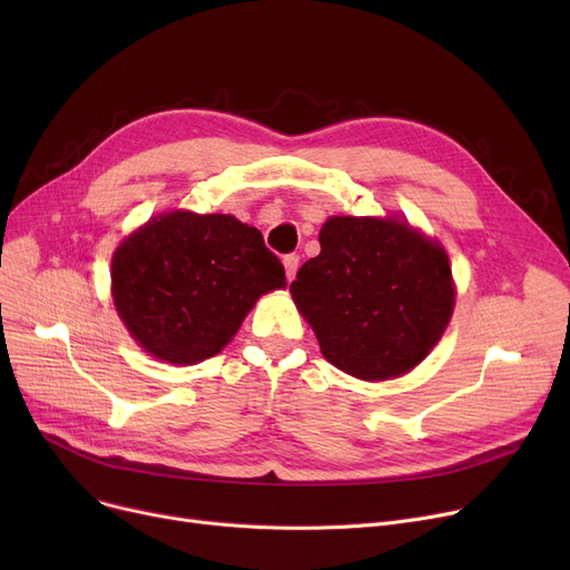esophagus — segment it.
<instances>
[{
	"mask_svg": "<svg viewBox=\"0 0 570 570\" xmlns=\"http://www.w3.org/2000/svg\"><path fill=\"white\" fill-rule=\"evenodd\" d=\"M297 265H301V256H297V254H286V256H284V267H286V277H288V282L295 277V273H297Z\"/></svg>",
	"mask_w": 570,
	"mask_h": 570,
	"instance_id": "esophagus-1",
	"label": "esophagus"
}]
</instances>
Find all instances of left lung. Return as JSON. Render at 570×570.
I'll list each match as a JSON object with an SVG mask.
<instances>
[{
    "label": "left lung",
    "mask_w": 570,
    "mask_h": 570,
    "mask_svg": "<svg viewBox=\"0 0 570 570\" xmlns=\"http://www.w3.org/2000/svg\"><path fill=\"white\" fill-rule=\"evenodd\" d=\"M321 254L291 284L321 353L337 370L383 381L413 370L455 305L445 252L397 219H327Z\"/></svg>",
    "instance_id": "1"
}]
</instances>
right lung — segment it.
<instances>
[{
    "label": "right lung",
    "instance_id": "obj_1",
    "mask_svg": "<svg viewBox=\"0 0 570 570\" xmlns=\"http://www.w3.org/2000/svg\"><path fill=\"white\" fill-rule=\"evenodd\" d=\"M282 286L284 265L261 230L230 215H161L112 256L117 314L173 365L217 355L258 297Z\"/></svg>",
    "mask_w": 570,
    "mask_h": 570
}]
</instances>
